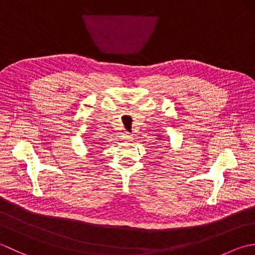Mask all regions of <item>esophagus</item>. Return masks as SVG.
<instances>
[{
	"mask_svg": "<svg viewBox=\"0 0 255 255\" xmlns=\"http://www.w3.org/2000/svg\"><path fill=\"white\" fill-rule=\"evenodd\" d=\"M124 139L127 140V141H131L132 140V136L129 132H125L124 133Z\"/></svg>",
	"mask_w": 255,
	"mask_h": 255,
	"instance_id": "obj_1",
	"label": "esophagus"
}]
</instances>
